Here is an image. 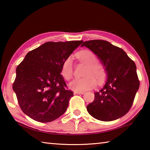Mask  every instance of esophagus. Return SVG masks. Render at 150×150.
Returning a JSON list of instances; mask_svg holds the SVG:
<instances>
[{
  "instance_id": "esophagus-1",
  "label": "esophagus",
  "mask_w": 150,
  "mask_h": 150,
  "mask_svg": "<svg viewBox=\"0 0 150 150\" xmlns=\"http://www.w3.org/2000/svg\"><path fill=\"white\" fill-rule=\"evenodd\" d=\"M85 93L84 91H74V94L75 95H83Z\"/></svg>"
}]
</instances>
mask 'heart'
Listing matches in <instances>:
<instances>
[{
    "label": "heart",
    "instance_id": "b5f03b06",
    "mask_svg": "<svg viewBox=\"0 0 150 150\" xmlns=\"http://www.w3.org/2000/svg\"><path fill=\"white\" fill-rule=\"evenodd\" d=\"M79 59L87 65L85 75L83 78H77L69 83L71 89L75 91H84L93 88L95 86L96 81H101L105 77V72L103 67L98 65L97 59L92 52L83 50L76 55ZM73 73L72 59L68 57L63 62L62 66V75L65 79L69 80L72 78Z\"/></svg>",
    "mask_w": 150,
    "mask_h": 150
}]
</instances>
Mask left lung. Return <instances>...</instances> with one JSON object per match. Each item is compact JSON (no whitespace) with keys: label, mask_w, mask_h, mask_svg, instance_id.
I'll return each instance as SVG.
<instances>
[{"label":"left lung","mask_w":150,"mask_h":150,"mask_svg":"<svg viewBox=\"0 0 150 150\" xmlns=\"http://www.w3.org/2000/svg\"><path fill=\"white\" fill-rule=\"evenodd\" d=\"M83 46L97 56L106 74L105 84L87 106L88 112L105 122L122 117L130 109L139 87L135 63L122 49L105 40H88Z\"/></svg>","instance_id":"obj_1"}]
</instances>
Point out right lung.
Wrapping results in <instances>:
<instances>
[{
  "label": "right lung",
  "instance_id": "1",
  "mask_svg": "<svg viewBox=\"0 0 150 150\" xmlns=\"http://www.w3.org/2000/svg\"><path fill=\"white\" fill-rule=\"evenodd\" d=\"M83 42H46L18 65L12 88L22 110L33 120L49 122L65 113L73 93L65 89L62 66Z\"/></svg>",
  "mask_w": 150,
  "mask_h": 150
}]
</instances>
